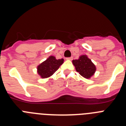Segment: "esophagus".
Returning <instances> with one entry per match:
<instances>
[{
	"label": "esophagus",
	"mask_w": 126,
	"mask_h": 126,
	"mask_svg": "<svg viewBox=\"0 0 126 126\" xmlns=\"http://www.w3.org/2000/svg\"><path fill=\"white\" fill-rule=\"evenodd\" d=\"M73 57H67L66 58V59L67 60H73Z\"/></svg>",
	"instance_id": "1"
}]
</instances>
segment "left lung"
Returning a JSON list of instances; mask_svg holds the SVG:
<instances>
[{"label":"left lung","mask_w":126,"mask_h":126,"mask_svg":"<svg viewBox=\"0 0 126 126\" xmlns=\"http://www.w3.org/2000/svg\"><path fill=\"white\" fill-rule=\"evenodd\" d=\"M73 63L76 70L85 78H90L96 71L95 65L86 55H82L78 60H73Z\"/></svg>","instance_id":"8db88e82"}]
</instances>
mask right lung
Wrapping results in <instances>:
<instances>
[{
	"mask_svg": "<svg viewBox=\"0 0 126 126\" xmlns=\"http://www.w3.org/2000/svg\"><path fill=\"white\" fill-rule=\"evenodd\" d=\"M64 59H56L55 57L50 56L38 66V73L42 78H46L52 76L63 64Z\"/></svg>",
	"mask_w": 126,
	"mask_h": 126,
	"instance_id": "obj_1",
	"label": "right lung"
}]
</instances>
